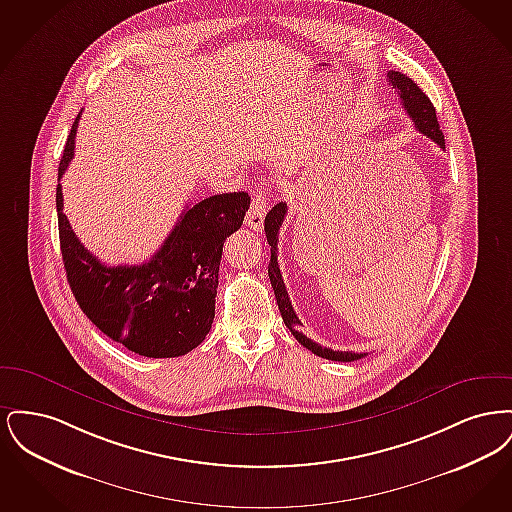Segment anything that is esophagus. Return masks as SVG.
<instances>
[{
  "label": "esophagus",
  "instance_id": "34e87169",
  "mask_svg": "<svg viewBox=\"0 0 512 512\" xmlns=\"http://www.w3.org/2000/svg\"><path fill=\"white\" fill-rule=\"evenodd\" d=\"M268 188H261L257 190L253 199H251V205H249V211H247V217H245V224L251 226L255 232H261L263 230V222L267 217L268 211Z\"/></svg>",
  "mask_w": 512,
  "mask_h": 512
}]
</instances>
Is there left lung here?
Wrapping results in <instances>:
<instances>
[{"label": "left lung", "instance_id": "obj_1", "mask_svg": "<svg viewBox=\"0 0 512 512\" xmlns=\"http://www.w3.org/2000/svg\"><path fill=\"white\" fill-rule=\"evenodd\" d=\"M388 80L391 86L395 88V92L399 94L401 103L407 111V115L411 117L414 122L416 130L422 132L424 136L432 138L439 147L445 149V140H443V132L439 130L438 117H436V107L432 105L430 98L414 84L407 74L399 73V71H390L388 73ZM288 213V205L276 203L265 217V232H267V242L270 245V263H268V278L272 284V290L276 295V303L280 309V315L284 318L288 330L295 336V340L299 341L303 347H307L309 351H313L318 357L328 359V361H338V363H351L357 359H363L368 353H353V351H334L330 347H322L318 345L317 341L309 340L303 332H299L301 320L295 315L293 311L292 301L288 297V290L286 284L282 280L280 274V267H278V232L280 226L286 219Z\"/></svg>", "mask_w": 512, "mask_h": 512}]
</instances>
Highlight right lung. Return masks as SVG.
I'll return each instance as SVG.
<instances>
[{"label": "right lung", "instance_id": "add662e5", "mask_svg": "<svg viewBox=\"0 0 512 512\" xmlns=\"http://www.w3.org/2000/svg\"><path fill=\"white\" fill-rule=\"evenodd\" d=\"M78 119L59 163V178L74 157ZM59 242L67 280L82 313L111 340L151 359L180 357L211 330L224 240L249 209L245 192L211 195L186 207L165 244L144 265L107 267L76 238L63 213L57 184Z\"/></svg>", "mask_w": 512, "mask_h": 512}]
</instances>
